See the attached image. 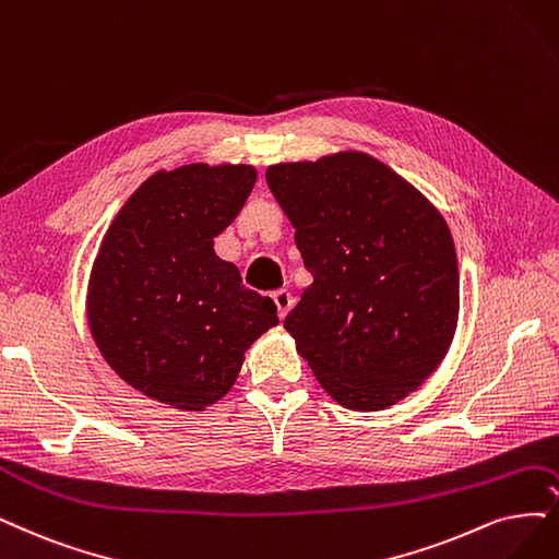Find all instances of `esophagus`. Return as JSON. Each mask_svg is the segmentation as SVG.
<instances>
[{"instance_id": "obj_1", "label": "esophagus", "mask_w": 559, "mask_h": 559, "mask_svg": "<svg viewBox=\"0 0 559 559\" xmlns=\"http://www.w3.org/2000/svg\"><path fill=\"white\" fill-rule=\"evenodd\" d=\"M274 304L278 308V318H285L287 313H290V308L295 304V297L290 290H276L274 293Z\"/></svg>"}]
</instances>
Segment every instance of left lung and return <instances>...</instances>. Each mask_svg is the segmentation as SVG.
<instances>
[{"instance_id": "obj_1", "label": "left lung", "mask_w": 559, "mask_h": 559, "mask_svg": "<svg viewBox=\"0 0 559 559\" xmlns=\"http://www.w3.org/2000/svg\"><path fill=\"white\" fill-rule=\"evenodd\" d=\"M266 183L313 274L283 326L326 394L384 409L440 366L459 322V260L444 218L361 152L278 163Z\"/></svg>"}]
</instances>
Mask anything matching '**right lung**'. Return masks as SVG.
<instances>
[{
	"mask_svg": "<svg viewBox=\"0 0 559 559\" xmlns=\"http://www.w3.org/2000/svg\"><path fill=\"white\" fill-rule=\"evenodd\" d=\"M251 165L156 173L121 206L94 260L87 318L100 355L144 396L202 409L235 384L276 304L214 253L255 186Z\"/></svg>",
	"mask_w": 559,
	"mask_h": 559,
	"instance_id": "obj_1",
	"label": "right lung"
}]
</instances>
